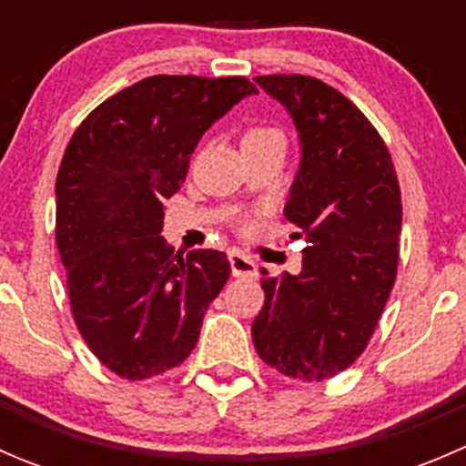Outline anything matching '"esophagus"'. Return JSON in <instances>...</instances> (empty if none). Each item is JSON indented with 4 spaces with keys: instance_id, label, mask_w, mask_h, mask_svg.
<instances>
[{
    "instance_id": "esophagus-1",
    "label": "esophagus",
    "mask_w": 466,
    "mask_h": 466,
    "mask_svg": "<svg viewBox=\"0 0 466 466\" xmlns=\"http://www.w3.org/2000/svg\"><path fill=\"white\" fill-rule=\"evenodd\" d=\"M229 266H232L234 277H248V279H255V277L259 275V272H257V263L238 250L229 252Z\"/></svg>"
}]
</instances>
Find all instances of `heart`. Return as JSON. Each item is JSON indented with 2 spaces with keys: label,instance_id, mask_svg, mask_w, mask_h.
I'll use <instances>...</instances> for the list:
<instances>
[{
  "label": "heart",
  "instance_id": "1",
  "mask_svg": "<svg viewBox=\"0 0 466 466\" xmlns=\"http://www.w3.org/2000/svg\"><path fill=\"white\" fill-rule=\"evenodd\" d=\"M270 135H279V133H277L275 128H266V126H255V128H250L246 135H243V144L257 142V139L270 137Z\"/></svg>",
  "mask_w": 466,
  "mask_h": 466
}]
</instances>
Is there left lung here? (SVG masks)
Instances as JSON below:
<instances>
[{
    "label": "left lung",
    "mask_w": 466,
    "mask_h": 466,
    "mask_svg": "<svg viewBox=\"0 0 466 466\" xmlns=\"http://www.w3.org/2000/svg\"><path fill=\"white\" fill-rule=\"evenodd\" d=\"M255 81L299 133L284 214L307 248L299 275L261 279L252 340L263 363L311 383L350 368L372 338L397 279L401 191L388 146L345 94L302 74Z\"/></svg>",
    "instance_id": "left-lung-1"
}]
</instances>
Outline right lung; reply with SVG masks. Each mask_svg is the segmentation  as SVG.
<instances>
[{
	"label": "right lung",
	"instance_id": "obj_1",
	"mask_svg": "<svg viewBox=\"0 0 466 466\" xmlns=\"http://www.w3.org/2000/svg\"><path fill=\"white\" fill-rule=\"evenodd\" d=\"M257 94L243 76H148L94 107L56 177V243L74 322L116 377L180 365L229 279L218 250L173 255L164 198L185 182L205 130Z\"/></svg>",
	"mask_w": 466,
	"mask_h": 466
}]
</instances>
